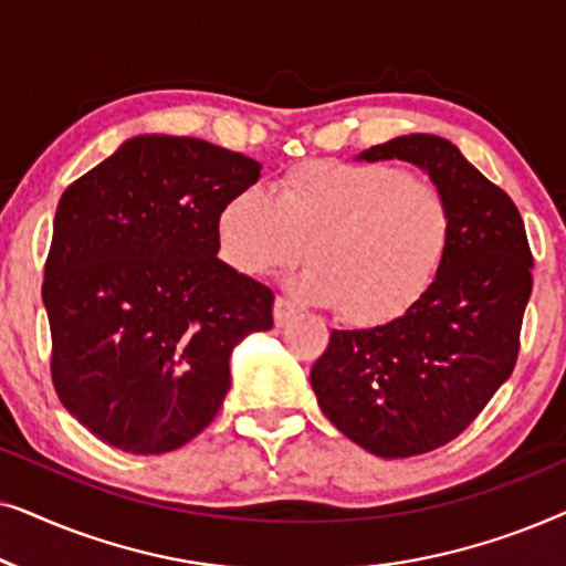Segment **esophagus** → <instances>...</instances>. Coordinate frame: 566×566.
I'll list each match as a JSON object with an SVG mask.
<instances>
[{
    "mask_svg": "<svg viewBox=\"0 0 566 566\" xmlns=\"http://www.w3.org/2000/svg\"><path fill=\"white\" fill-rule=\"evenodd\" d=\"M296 314H298L296 304H291L289 298H281V296L275 298V306H273V319H275V324H285V322H291L293 316H296Z\"/></svg>",
    "mask_w": 566,
    "mask_h": 566,
    "instance_id": "obj_1",
    "label": "esophagus"
}]
</instances>
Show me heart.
Here are the masks:
<instances>
[{
    "instance_id": "b5f03b06",
    "label": "heart",
    "mask_w": 566,
    "mask_h": 566,
    "mask_svg": "<svg viewBox=\"0 0 566 566\" xmlns=\"http://www.w3.org/2000/svg\"><path fill=\"white\" fill-rule=\"evenodd\" d=\"M223 262L265 277L304 260L301 298L343 306L347 319L386 324L432 289L451 250L453 213L436 185L389 165L316 159L293 167L273 196L242 190L216 221Z\"/></svg>"
}]
</instances>
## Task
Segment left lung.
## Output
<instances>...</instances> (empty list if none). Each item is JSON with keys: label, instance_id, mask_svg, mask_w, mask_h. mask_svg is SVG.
Instances as JSON below:
<instances>
[{"label": "left lung", "instance_id": "obj_1", "mask_svg": "<svg viewBox=\"0 0 566 566\" xmlns=\"http://www.w3.org/2000/svg\"><path fill=\"white\" fill-rule=\"evenodd\" d=\"M358 159L420 167L453 213L432 289L399 319L332 329L312 368L316 401L343 436L381 459H407L461 436L513 374L533 254L507 192L448 138L397 136Z\"/></svg>", "mask_w": 566, "mask_h": 566}]
</instances>
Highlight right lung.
I'll list each match as a JSON object with an SVG mask.
<instances>
[{
	"label": "right lung",
	"mask_w": 566,
	"mask_h": 566,
	"mask_svg": "<svg viewBox=\"0 0 566 566\" xmlns=\"http://www.w3.org/2000/svg\"><path fill=\"white\" fill-rule=\"evenodd\" d=\"M260 169L144 134L64 190L43 306L53 386L92 436L138 455L185 446L221 409L234 347L273 327V291L216 258L219 211Z\"/></svg>",
	"instance_id": "obj_1"
}]
</instances>
